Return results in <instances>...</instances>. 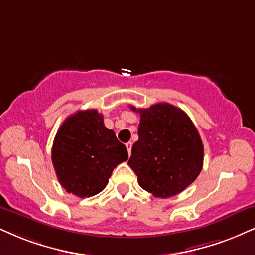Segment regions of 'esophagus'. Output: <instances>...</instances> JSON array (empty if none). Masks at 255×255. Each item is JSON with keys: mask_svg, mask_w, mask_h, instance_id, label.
<instances>
[{"mask_svg": "<svg viewBox=\"0 0 255 255\" xmlns=\"http://www.w3.org/2000/svg\"><path fill=\"white\" fill-rule=\"evenodd\" d=\"M125 145H127V149H128V155H131V149H132V143H131V142H128L127 144H125Z\"/></svg>", "mask_w": 255, "mask_h": 255, "instance_id": "1", "label": "esophagus"}]
</instances>
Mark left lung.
<instances>
[{"instance_id": "left-lung-1", "label": "left lung", "mask_w": 255, "mask_h": 255, "mask_svg": "<svg viewBox=\"0 0 255 255\" xmlns=\"http://www.w3.org/2000/svg\"><path fill=\"white\" fill-rule=\"evenodd\" d=\"M130 109L140 115L138 140L128 164L144 190L156 197L174 196L200 175L203 144L187 113L168 103L149 109Z\"/></svg>"}]
</instances>
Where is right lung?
<instances>
[{
    "instance_id": "add662e5",
    "label": "right lung",
    "mask_w": 255,
    "mask_h": 255,
    "mask_svg": "<svg viewBox=\"0 0 255 255\" xmlns=\"http://www.w3.org/2000/svg\"><path fill=\"white\" fill-rule=\"evenodd\" d=\"M128 150L97 110L78 111L56 132L52 162L66 191L79 197L100 193L113 169L128 159Z\"/></svg>"
}]
</instances>
